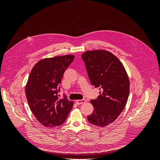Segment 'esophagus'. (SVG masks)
Segmentation results:
<instances>
[{
	"label": "esophagus",
	"mask_w": 160,
	"mask_h": 160,
	"mask_svg": "<svg viewBox=\"0 0 160 160\" xmlns=\"http://www.w3.org/2000/svg\"><path fill=\"white\" fill-rule=\"evenodd\" d=\"M85 102H86V100L85 99H78V100H76V103L77 105L83 104V103H84Z\"/></svg>",
	"instance_id": "34e87169"
}]
</instances>
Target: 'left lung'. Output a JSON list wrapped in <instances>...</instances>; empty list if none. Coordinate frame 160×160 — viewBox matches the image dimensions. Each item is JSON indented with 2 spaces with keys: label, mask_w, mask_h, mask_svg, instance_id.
<instances>
[{
  "label": "left lung",
  "mask_w": 160,
  "mask_h": 160,
  "mask_svg": "<svg viewBox=\"0 0 160 160\" xmlns=\"http://www.w3.org/2000/svg\"><path fill=\"white\" fill-rule=\"evenodd\" d=\"M92 85L101 90L91 100L94 109L89 122L99 127L113 123L124 109L129 93V80L122 62L105 50L88 51L81 55Z\"/></svg>",
  "instance_id": "left-lung-1"
}]
</instances>
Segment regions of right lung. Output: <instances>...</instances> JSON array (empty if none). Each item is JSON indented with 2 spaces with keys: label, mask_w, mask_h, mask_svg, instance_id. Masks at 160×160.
<instances>
[{
  "label": "right lung",
  "mask_w": 160,
  "mask_h": 160,
  "mask_svg": "<svg viewBox=\"0 0 160 160\" xmlns=\"http://www.w3.org/2000/svg\"><path fill=\"white\" fill-rule=\"evenodd\" d=\"M75 56L66 55L40 60L34 65L25 87L29 108L43 126L55 128L63 123L73 101L59 99L58 92L65 71Z\"/></svg>",
  "instance_id": "1"
}]
</instances>
